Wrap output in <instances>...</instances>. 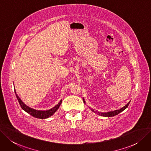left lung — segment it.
I'll return each instance as SVG.
<instances>
[{
  "mask_svg": "<svg viewBox=\"0 0 151 151\" xmlns=\"http://www.w3.org/2000/svg\"><path fill=\"white\" fill-rule=\"evenodd\" d=\"M83 103L86 104V101H85V100H84L83 98ZM130 101H129L128 103L126 104L125 106H124L122 108H120L119 110H114V111H109V112H105V113L99 112V111H96V110H95L93 109H92V108H90V107L89 108H90V110H91L93 112H94V113H95L96 114H98L99 115H100V116H105V117H111V116H115V115H117V114H118L119 113H121L123 111H124L126 109V108L128 106V105H129V104L130 103Z\"/></svg>",
  "mask_w": 151,
  "mask_h": 151,
  "instance_id": "8db88e82",
  "label": "left lung"
}]
</instances>
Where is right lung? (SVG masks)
<instances>
[{
  "label": "right lung",
  "mask_w": 151,
  "mask_h": 151,
  "mask_svg": "<svg viewBox=\"0 0 151 151\" xmlns=\"http://www.w3.org/2000/svg\"><path fill=\"white\" fill-rule=\"evenodd\" d=\"M14 91H15V93L16 95V97H17L18 101H19V103L20 105L21 106V108H22V109L25 111H26L27 113H28V114H29L30 115H32L33 117L37 118L46 119V118H47L51 116L58 110V108H59L60 105H61V104L62 103V100H61L58 103V104H57L55 106H54L53 108H51V109H50V110H37L33 109V108H32L29 107L28 106L26 105L22 101V100L20 99L19 96L17 95V92L15 91V89L14 90Z\"/></svg>",
  "instance_id": "add662e5"
}]
</instances>
